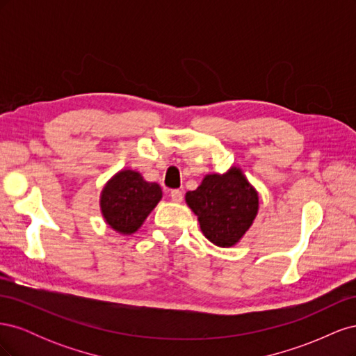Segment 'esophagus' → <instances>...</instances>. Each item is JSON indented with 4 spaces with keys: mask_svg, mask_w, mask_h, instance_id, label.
Returning <instances> with one entry per match:
<instances>
[{
    "mask_svg": "<svg viewBox=\"0 0 356 356\" xmlns=\"http://www.w3.org/2000/svg\"><path fill=\"white\" fill-rule=\"evenodd\" d=\"M170 199H172V202L181 203L182 202V191L181 190H172L170 191Z\"/></svg>",
    "mask_w": 356,
    "mask_h": 356,
    "instance_id": "obj_1",
    "label": "esophagus"
}]
</instances>
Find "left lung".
I'll return each mask as SVG.
<instances>
[{
  "label": "left lung",
  "instance_id": "8db88e82",
  "mask_svg": "<svg viewBox=\"0 0 356 356\" xmlns=\"http://www.w3.org/2000/svg\"><path fill=\"white\" fill-rule=\"evenodd\" d=\"M186 203L204 238L220 248H232L251 229L260 196L243 170L232 166L224 174L204 175L196 190L186 193Z\"/></svg>",
  "mask_w": 356,
  "mask_h": 356
}]
</instances>
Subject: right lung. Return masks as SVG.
<instances>
[{"label":"right lung","instance_id":"right-lung-1","mask_svg":"<svg viewBox=\"0 0 356 356\" xmlns=\"http://www.w3.org/2000/svg\"><path fill=\"white\" fill-rule=\"evenodd\" d=\"M163 191L157 182H148L134 169L114 174L101 191L99 208L105 222L120 234L136 233L157 203Z\"/></svg>","mask_w":356,"mask_h":356}]
</instances>
